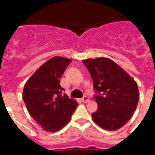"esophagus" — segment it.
Here are the masks:
<instances>
[{
  "label": "esophagus",
  "mask_w": 155,
  "mask_h": 155,
  "mask_svg": "<svg viewBox=\"0 0 155 155\" xmlns=\"http://www.w3.org/2000/svg\"><path fill=\"white\" fill-rule=\"evenodd\" d=\"M81 101H82V102H84V103H87V102L89 101V98L87 97H86V96H84V97L81 99Z\"/></svg>",
  "instance_id": "esophagus-1"
}]
</instances>
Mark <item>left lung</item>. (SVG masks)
Wrapping results in <instances>:
<instances>
[{
	"mask_svg": "<svg viewBox=\"0 0 155 155\" xmlns=\"http://www.w3.org/2000/svg\"><path fill=\"white\" fill-rule=\"evenodd\" d=\"M93 80L98 104L92 118L106 130L120 129L132 117L139 101L137 83L115 62L108 58L83 60Z\"/></svg>",
	"mask_w": 155,
	"mask_h": 155,
	"instance_id": "obj_1",
	"label": "left lung"
}]
</instances>
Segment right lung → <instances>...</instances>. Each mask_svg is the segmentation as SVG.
I'll return each mask as SVG.
<instances>
[{
    "label": "right lung",
    "instance_id": "obj_1",
    "mask_svg": "<svg viewBox=\"0 0 155 155\" xmlns=\"http://www.w3.org/2000/svg\"><path fill=\"white\" fill-rule=\"evenodd\" d=\"M71 62L55 56L43 63L26 81L23 101L30 115L48 132H57L65 126L77 107L75 100L62 94L59 80Z\"/></svg>",
    "mask_w": 155,
    "mask_h": 155
}]
</instances>
